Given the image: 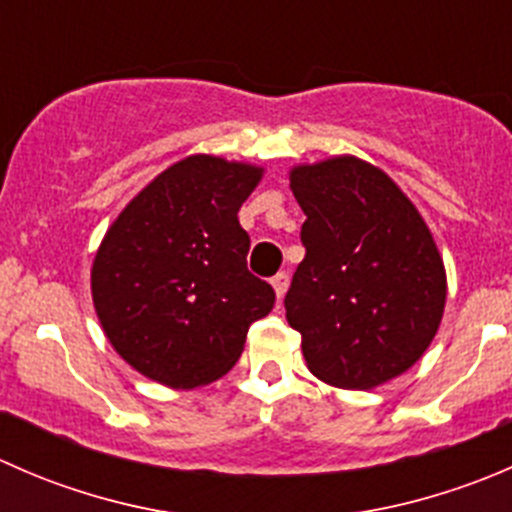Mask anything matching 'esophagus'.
<instances>
[{
	"mask_svg": "<svg viewBox=\"0 0 512 512\" xmlns=\"http://www.w3.org/2000/svg\"><path fill=\"white\" fill-rule=\"evenodd\" d=\"M287 287H289V275L287 272H280V275L272 277V289H275L277 299H282L287 294Z\"/></svg>",
	"mask_w": 512,
	"mask_h": 512,
	"instance_id": "34e87169",
	"label": "esophagus"
}]
</instances>
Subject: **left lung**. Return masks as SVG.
<instances>
[{"label":"left lung","mask_w":512,"mask_h":512,"mask_svg":"<svg viewBox=\"0 0 512 512\" xmlns=\"http://www.w3.org/2000/svg\"><path fill=\"white\" fill-rule=\"evenodd\" d=\"M307 220L285 297L307 369L337 389L396 379L431 347L446 309V267L426 220L381 168L334 156L289 170Z\"/></svg>","instance_id":"8db88e82"}]
</instances>
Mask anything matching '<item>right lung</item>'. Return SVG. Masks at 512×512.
Listing matches in <instances>:
<instances>
[{
	"label": "right lung",
	"instance_id": "add662e5",
	"mask_svg": "<svg viewBox=\"0 0 512 512\" xmlns=\"http://www.w3.org/2000/svg\"><path fill=\"white\" fill-rule=\"evenodd\" d=\"M262 175L260 165L195 153L158 173L103 235L91 267L96 317L146 379L213 384L275 307V289L247 270L250 235L237 220Z\"/></svg>",
	"mask_w": 512,
	"mask_h": 512
}]
</instances>
